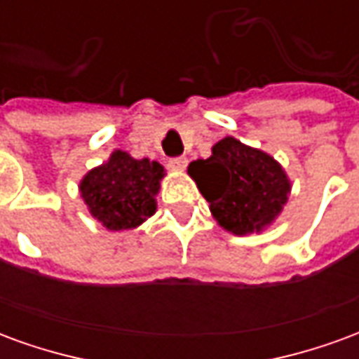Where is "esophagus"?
Here are the masks:
<instances>
[{"label":"esophagus","mask_w":359,"mask_h":359,"mask_svg":"<svg viewBox=\"0 0 359 359\" xmlns=\"http://www.w3.org/2000/svg\"><path fill=\"white\" fill-rule=\"evenodd\" d=\"M169 165H171L175 171H184L188 165V159L187 157H175V159H171V161H169Z\"/></svg>","instance_id":"34e87169"}]
</instances>
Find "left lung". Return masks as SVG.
Instances as JSON below:
<instances>
[{"label":"left lung","instance_id":"left-lung-1","mask_svg":"<svg viewBox=\"0 0 359 359\" xmlns=\"http://www.w3.org/2000/svg\"><path fill=\"white\" fill-rule=\"evenodd\" d=\"M188 175L210 202L217 225L236 236L269 229L292 190V182L275 157L234 136L219 140L208 159L192 161Z\"/></svg>","mask_w":359,"mask_h":359}]
</instances>
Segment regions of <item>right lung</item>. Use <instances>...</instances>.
Wrapping results in <instances>:
<instances>
[{
    "label": "right lung",
    "mask_w": 359,
    "mask_h": 359,
    "mask_svg": "<svg viewBox=\"0 0 359 359\" xmlns=\"http://www.w3.org/2000/svg\"><path fill=\"white\" fill-rule=\"evenodd\" d=\"M163 177L161 163L115 149L107 161L82 177L79 192L90 215L107 231H133L156 213Z\"/></svg>",
    "instance_id": "add662e5"
}]
</instances>
